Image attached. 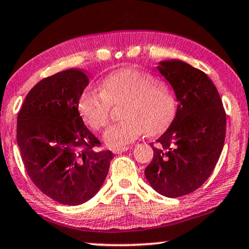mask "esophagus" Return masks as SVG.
Returning <instances> with one entry per match:
<instances>
[{
	"label": "esophagus",
	"mask_w": 249,
	"mask_h": 249,
	"mask_svg": "<svg viewBox=\"0 0 249 249\" xmlns=\"http://www.w3.org/2000/svg\"><path fill=\"white\" fill-rule=\"evenodd\" d=\"M128 149H129L128 146H124V147H120V148L113 149V153H114V154H122V153H124V151L128 150Z\"/></svg>",
	"instance_id": "obj_1"
}]
</instances>
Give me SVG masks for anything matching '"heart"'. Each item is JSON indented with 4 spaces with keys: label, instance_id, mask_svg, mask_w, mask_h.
I'll list each match as a JSON object with an SVG mask.
<instances>
[{
    "label": "heart",
    "instance_id": "obj_1",
    "mask_svg": "<svg viewBox=\"0 0 249 249\" xmlns=\"http://www.w3.org/2000/svg\"><path fill=\"white\" fill-rule=\"evenodd\" d=\"M121 107L122 120L109 126L104 142L120 148L141 134L158 135L166 130L177 113L174 92L165 83L136 69H121L105 77L100 90L88 88L79 99V111L90 127L100 130L107 126L112 105Z\"/></svg>",
    "mask_w": 249,
    "mask_h": 249
}]
</instances>
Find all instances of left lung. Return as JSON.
<instances>
[{
    "label": "left lung",
    "mask_w": 249,
    "mask_h": 249,
    "mask_svg": "<svg viewBox=\"0 0 249 249\" xmlns=\"http://www.w3.org/2000/svg\"><path fill=\"white\" fill-rule=\"evenodd\" d=\"M159 72L174 88L178 109L156 142L146 179L160 195L178 197L203 184L225 141L226 113L216 87L203 71L181 60L161 61Z\"/></svg>",
    "instance_id": "8db88e82"
}]
</instances>
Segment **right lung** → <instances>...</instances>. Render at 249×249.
<instances>
[{
	"mask_svg": "<svg viewBox=\"0 0 249 249\" xmlns=\"http://www.w3.org/2000/svg\"><path fill=\"white\" fill-rule=\"evenodd\" d=\"M89 78L68 69L41 80L18 115V144L29 178L53 201L79 205L102 187L114 157L83 123L79 99Z\"/></svg>",
	"mask_w": 249,
	"mask_h": 249,
	"instance_id": "add662e5",
	"label": "right lung"
}]
</instances>
